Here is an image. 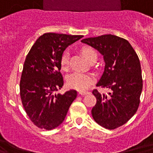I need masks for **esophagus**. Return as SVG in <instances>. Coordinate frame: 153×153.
<instances>
[{
  "instance_id": "34e87169",
  "label": "esophagus",
  "mask_w": 153,
  "mask_h": 153,
  "mask_svg": "<svg viewBox=\"0 0 153 153\" xmlns=\"http://www.w3.org/2000/svg\"><path fill=\"white\" fill-rule=\"evenodd\" d=\"M79 94H80V95H82V96H85V95H86V94H89V92H88V91H85V92L81 91V92H79Z\"/></svg>"
}]
</instances>
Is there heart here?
I'll list each match as a JSON object with an SVG mask.
<instances>
[{
	"label": "heart",
	"instance_id": "1",
	"mask_svg": "<svg viewBox=\"0 0 153 153\" xmlns=\"http://www.w3.org/2000/svg\"><path fill=\"white\" fill-rule=\"evenodd\" d=\"M82 53L85 58L89 61L94 56L97 55L96 52L90 47H83L82 48ZM69 64V55L68 53H64L61 57V65L63 68H68ZM94 80V76L90 74L86 73L76 72L71 74L68 78V82L69 86L73 89H75L79 91H84L90 86Z\"/></svg>",
	"mask_w": 153,
	"mask_h": 153
}]
</instances>
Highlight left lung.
<instances>
[{
  "label": "left lung",
  "mask_w": 153,
  "mask_h": 153,
  "mask_svg": "<svg viewBox=\"0 0 153 153\" xmlns=\"http://www.w3.org/2000/svg\"><path fill=\"white\" fill-rule=\"evenodd\" d=\"M81 42L104 57L105 71L97 86L108 88L111 93L107 97L94 89L97 103L91 112L97 123L114 130L126 123L138 108L143 87L139 58L128 41L118 36L105 34Z\"/></svg>",
  "instance_id": "8db88e82"
}]
</instances>
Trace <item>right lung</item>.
<instances>
[{"label":"right lung","instance_id":"add662e5","mask_svg":"<svg viewBox=\"0 0 153 153\" xmlns=\"http://www.w3.org/2000/svg\"><path fill=\"white\" fill-rule=\"evenodd\" d=\"M82 35L46 33L40 36L27 54L19 83L22 104L30 120L50 130L64 122L76 90L56 94L64 85L61 57L68 45Z\"/></svg>","mask_w":153,"mask_h":153}]
</instances>
